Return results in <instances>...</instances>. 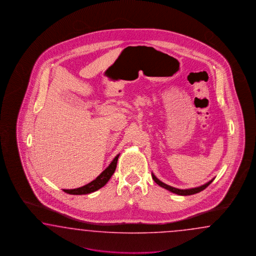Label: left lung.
Segmentation results:
<instances>
[{"label":"left lung","mask_w":256,"mask_h":256,"mask_svg":"<svg viewBox=\"0 0 256 256\" xmlns=\"http://www.w3.org/2000/svg\"><path fill=\"white\" fill-rule=\"evenodd\" d=\"M152 178L154 179V181H155L156 183L158 185V186H162L163 188H165V190H169L170 192H172V194H178V195H182V196H186V195H192V194H198V192H200L202 190H204L206 186H210V184L213 182V180L215 179L214 178L211 179L210 181L208 182H206V184H204V185H202V186H196V188H185V190H181V188H174V186H169V185H167V184H165V183H163L162 181H160V179L158 178L156 176L155 174L152 172Z\"/></svg>","instance_id":"1"}]
</instances>
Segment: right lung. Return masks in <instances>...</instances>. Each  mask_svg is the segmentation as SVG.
<instances>
[{
  "instance_id": "add662e5",
  "label": "right lung",
  "mask_w": 256,
  "mask_h": 256,
  "mask_svg": "<svg viewBox=\"0 0 256 256\" xmlns=\"http://www.w3.org/2000/svg\"><path fill=\"white\" fill-rule=\"evenodd\" d=\"M120 154L116 155V156L112 160L108 167L101 172L100 174L93 180L92 182L86 184V186H80L78 188H73V190H64V192L68 194H74V195H82V194H92L94 192H96L98 190L101 188L102 186H105L107 184L112 176L114 174V170L116 169L117 160Z\"/></svg>"
}]
</instances>
